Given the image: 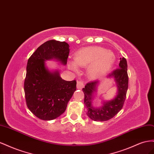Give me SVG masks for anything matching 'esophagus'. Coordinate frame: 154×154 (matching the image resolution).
<instances>
[{
  "instance_id": "esophagus-1",
  "label": "esophagus",
  "mask_w": 154,
  "mask_h": 154,
  "mask_svg": "<svg viewBox=\"0 0 154 154\" xmlns=\"http://www.w3.org/2000/svg\"><path fill=\"white\" fill-rule=\"evenodd\" d=\"M84 87V83L82 81H77V89H82Z\"/></svg>"
}]
</instances>
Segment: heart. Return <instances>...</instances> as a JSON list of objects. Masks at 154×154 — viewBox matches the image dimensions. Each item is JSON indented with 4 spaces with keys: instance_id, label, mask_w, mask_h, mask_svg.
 <instances>
[{
    "instance_id": "b5f03b06",
    "label": "heart",
    "mask_w": 154,
    "mask_h": 154,
    "mask_svg": "<svg viewBox=\"0 0 154 154\" xmlns=\"http://www.w3.org/2000/svg\"><path fill=\"white\" fill-rule=\"evenodd\" d=\"M115 60V55L110 50L91 46L82 48L75 53L73 62H69V67L77 71L78 66H88L87 73L89 77L95 79L106 74Z\"/></svg>"
}]
</instances>
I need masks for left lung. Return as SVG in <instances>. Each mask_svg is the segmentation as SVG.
Returning <instances> with one entry per match:
<instances>
[{
    "instance_id": "8db88e82",
    "label": "left lung",
    "mask_w": 154,
    "mask_h": 154,
    "mask_svg": "<svg viewBox=\"0 0 154 154\" xmlns=\"http://www.w3.org/2000/svg\"><path fill=\"white\" fill-rule=\"evenodd\" d=\"M127 61L125 58L120 59L119 68L109 73L108 78L115 80L117 88L116 96L112 100L103 102L99 108L93 106L92 101L99 81H94L87 83L82 91L85 94V108L87 116L95 121H106L113 118L123 106L126 92L128 87V76L127 72Z\"/></svg>"
}]
</instances>
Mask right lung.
I'll return each instance as SVG.
<instances>
[{
    "label": "right lung",
    "instance_id": "obj_1",
    "mask_svg": "<svg viewBox=\"0 0 154 154\" xmlns=\"http://www.w3.org/2000/svg\"><path fill=\"white\" fill-rule=\"evenodd\" d=\"M69 47L65 42L48 41L39 46L28 60L24 85L26 104L40 119L50 121L59 117L76 90L75 80L64 81L59 70L50 71L45 63L54 59L66 64Z\"/></svg>",
    "mask_w": 154,
    "mask_h": 154
}]
</instances>
